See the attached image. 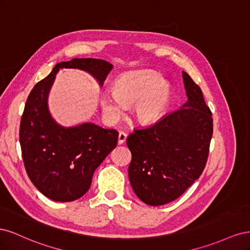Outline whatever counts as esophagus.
I'll list each match as a JSON object with an SVG mask.
<instances>
[{"instance_id":"1","label":"esophagus","mask_w":250,"mask_h":250,"mask_svg":"<svg viewBox=\"0 0 250 250\" xmlns=\"http://www.w3.org/2000/svg\"><path fill=\"white\" fill-rule=\"evenodd\" d=\"M126 139H127V134H126L125 132H123V131H121V132L119 133V137H118V143H119V145H122L123 143H125Z\"/></svg>"}]
</instances>
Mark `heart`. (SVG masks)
I'll list each match as a JSON object with an SVG mask.
<instances>
[{
    "instance_id": "obj_1",
    "label": "heart",
    "mask_w": 250,
    "mask_h": 250,
    "mask_svg": "<svg viewBox=\"0 0 250 250\" xmlns=\"http://www.w3.org/2000/svg\"><path fill=\"white\" fill-rule=\"evenodd\" d=\"M170 99L168 83L152 71L141 70L121 75L113 83V89H104L101 106L105 117L115 122L125 113L126 105H134L135 119L140 123L150 124L162 118Z\"/></svg>"
}]
</instances>
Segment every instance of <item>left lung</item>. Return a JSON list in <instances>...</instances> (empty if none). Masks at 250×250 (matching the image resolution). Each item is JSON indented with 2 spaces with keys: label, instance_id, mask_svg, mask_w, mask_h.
Instances as JSON below:
<instances>
[{
  "label": "left lung",
  "instance_id": "8db88e82",
  "mask_svg": "<svg viewBox=\"0 0 250 250\" xmlns=\"http://www.w3.org/2000/svg\"><path fill=\"white\" fill-rule=\"evenodd\" d=\"M188 102L152 126L127 138L132 158L128 175L134 193L149 206L177 199L202 174L213 137V117L201 88L183 72Z\"/></svg>",
  "mask_w": 250,
  "mask_h": 250
}]
</instances>
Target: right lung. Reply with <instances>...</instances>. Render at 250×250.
Instances as JSON below:
<instances>
[{
	"instance_id": "add662e5",
	"label": "right lung",
	"mask_w": 250,
	"mask_h": 250,
	"mask_svg": "<svg viewBox=\"0 0 250 250\" xmlns=\"http://www.w3.org/2000/svg\"><path fill=\"white\" fill-rule=\"evenodd\" d=\"M62 67L84 70L103 83L112 65L102 59L74 58L57 63L29 94L20 124L21 157L30 180L46 197L74 201L92 185L95 170L118 144V131L92 123L63 128L48 111L47 97Z\"/></svg>"
}]
</instances>
